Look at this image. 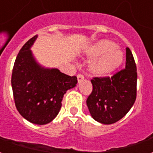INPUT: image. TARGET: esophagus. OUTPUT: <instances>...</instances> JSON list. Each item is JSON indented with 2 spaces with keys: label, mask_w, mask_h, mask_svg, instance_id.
Segmentation results:
<instances>
[{
  "label": "esophagus",
  "mask_w": 153,
  "mask_h": 153,
  "mask_svg": "<svg viewBox=\"0 0 153 153\" xmlns=\"http://www.w3.org/2000/svg\"><path fill=\"white\" fill-rule=\"evenodd\" d=\"M77 79H78V82L80 83L81 81H83V79H84V77H83V74H79L78 75H77Z\"/></svg>",
  "instance_id": "esophagus-1"
}]
</instances>
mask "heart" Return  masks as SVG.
Wrapping results in <instances>:
<instances>
[{
	"instance_id": "1",
	"label": "heart",
	"mask_w": 153,
	"mask_h": 153,
	"mask_svg": "<svg viewBox=\"0 0 153 153\" xmlns=\"http://www.w3.org/2000/svg\"><path fill=\"white\" fill-rule=\"evenodd\" d=\"M88 54L96 58L90 64V71L97 76H106L113 73L121 65L124 54L115 42L103 39L90 47Z\"/></svg>"
}]
</instances>
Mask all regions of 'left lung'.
Returning <instances> with one entry per match:
<instances>
[{
  "instance_id": "8db88e82",
  "label": "left lung",
  "mask_w": 153,
  "mask_h": 153,
  "mask_svg": "<svg viewBox=\"0 0 153 153\" xmlns=\"http://www.w3.org/2000/svg\"><path fill=\"white\" fill-rule=\"evenodd\" d=\"M93 92L87 106L95 120L111 125L125 116L134 105L137 95V68L129 48H126L124 70L112 77H95L91 80Z\"/></svg>"
}]
</instances>
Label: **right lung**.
<instances>
[{
  "label": "right lung",
  "instance_id": "obj_1",
  "mask_svg": "<svg viewBox=\"0 0 153 153\" xmlns=\"http://www.w3.org/2000/svg\"><path fill=\"white\" fill-rule=\"evenodd\" d=\"M37 38L38 35L29 39L19 51L12 71L11 85L19 114L33 124L46 125L56 118L64 95L78 81L76 76L45 68L37 62L30 50Z\"/></svg>",
  "mask_w": 153,
  "mask_h": 153
}]
</instances>
